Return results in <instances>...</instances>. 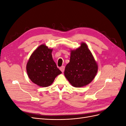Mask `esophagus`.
I'll return each mask as SVG.
<instances>
[{"instance_id": "esophagus-1", "label": "esophagus", "mask_w": 126, "mask_h": 126, "mask_svg": "<svg viewBox=\"0 0 126 126\" xmlns=\"http://www.w3.org/2000/svg\"><path fill=\"white\" fill-rule=\"evenodd\" d=\"M64 68H65V67H64V66H63L61 67L60 68V70L61 71H62V72H63L64 71Z\"/></svg>"}]
</instances>
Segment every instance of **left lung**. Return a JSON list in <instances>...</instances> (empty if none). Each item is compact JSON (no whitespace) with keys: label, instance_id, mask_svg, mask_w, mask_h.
Wrapping results in <instances>:
<instances>
[{"label":"left lung","instance_id":"8db88e82","mask_svg":"<svg viewBox=\"0 0 126 126\" xmlns=\"http://www.w3.org/2000/svg\"><path fill=\"white\" fill-rule=\"evenodd\" d=\"M98 71V64L85 43L80 47L71 50L70 62L64 74L70 84L75 87L88 85L94 78Z\"/></svg>","mask_w":126,"mask_h":126}]
</instances>
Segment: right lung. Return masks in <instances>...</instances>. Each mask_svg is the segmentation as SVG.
Wrapping results in <instances>:
<instances>
[{"instance_id": "1", "label": "right lung", "mask_w": 126, "mask_h": 126, "mask_svg": "<svg viewBox=\"0 0 126 126\" xmlns=\"http://www.w3.org/2000/svg\"><path fill=\"white\" fill-rule=\"evenodd\" d=\"M52 49L41 45L33 52L27 63L29 79L40 87L51 85L57 76L62 73L52 59Z\"/></svg>"}]
</instances>
